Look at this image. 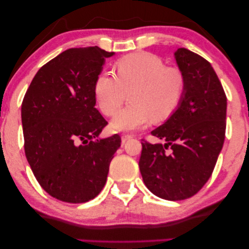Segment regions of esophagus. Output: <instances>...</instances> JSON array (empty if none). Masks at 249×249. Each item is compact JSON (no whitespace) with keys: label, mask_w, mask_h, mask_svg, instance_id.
<instances>
[{"label":"esophagus","mask_w":249,"mask_h":249,"mask_svg":"<svg viewBox=\"0 0 249 249\" xmlns=\"http://www.w3.org/2000/svg\"><path fill=\"white\" fill-rule=\"evenodd\" d=\"M132 138V136L131 134H124V136L121 137V141H122V143H125V142H127L128 140H130Z\"/></svg>","instance_id":"1"}]
</instances>
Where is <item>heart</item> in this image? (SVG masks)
<instances>
[{
	"mask_svg": "<svg viewBox=\"0 0 249 249\" xmlns=\"http://www.w3.org/2000/svg\"><path fill=\"white\" fill-rule=\"evenodd\" d=\"M117 77L100 72L93 93L101 111L113 116L127 99L130 103L111 120L116 131L146 127L153 119H168L178 108L185 91V76L178 67L165 66L158 55L138 52L125 55L115 65Z\"/></svg>",
	"mask_w": 249,
	"mask_h": 249,
	"instance_id": "heart-1",
	"label": "heart"
}]
</instances>
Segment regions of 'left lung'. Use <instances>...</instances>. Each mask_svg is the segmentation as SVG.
Segmentation results:
<instances>
[{
  "label": "left lung",
  "instance_id": "obj_1",
  "mask_svg": "<svg viewBox=\"0 0 249 249\" xmlns=\"http://www.w3.org/2000/svg\"><path fill=\"white\" fill-rule=\"evenodd\" d=\"M174 57L185 76L184 96L173 115L151 131L165 143L142 140L139 168L154 195L181 201L196 194L211 178L225 139L227 99L206 59L186 48H178Z\"/></svg>",
  "mask_w": 249,
  "mask_h": 249
}]
</instances>
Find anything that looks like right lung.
I'll return each mask as SVG.
<instances>
[{"label": "right lung", "instance_id": "obj_1", "mask_svg": "<svg viewBox=\"0 0 249 249\" xmlns=\"http://www.w3.org/2000/svg\"><path fill=\"white\" fill-rule=\"evenodd\" d=\"M98 46L69 48L36 72L22 103L25 156L40 186L59 201L85 203L107 181L120 146L100 139L108 122L95 108L93 85L105 60Z\"/></svg>", "mask_w": 249, "mask_h": 249}]
</instances>
